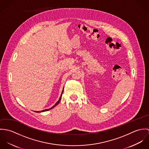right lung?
Instances as JSON below:
<instances>
[{
    "mask_svg": "<svg viewBox=\"0 0 149 149\" xmlns=\"http://www.w3.org/2000/svg\"><path fill=\"white\" fill-rule=\"evenodd\" d=\"M63 91H64V89H63V91H62V93H61V96H60V99H59V100L57 101V102L52 107H51L50 108H49V109H45V110H42V111H40V112H44V111H49V110H50V109H52V108H53L54 107L56 106L57 104H58V103H60V101L61 100V96H62V95H63ZM37 112H40V111H37Z\"/></svg>",
    "mask_w": 149,
    "mask_h": 149,
    "instance_id": "add662e5",
    "label": "right lung"
}]
</instances>
